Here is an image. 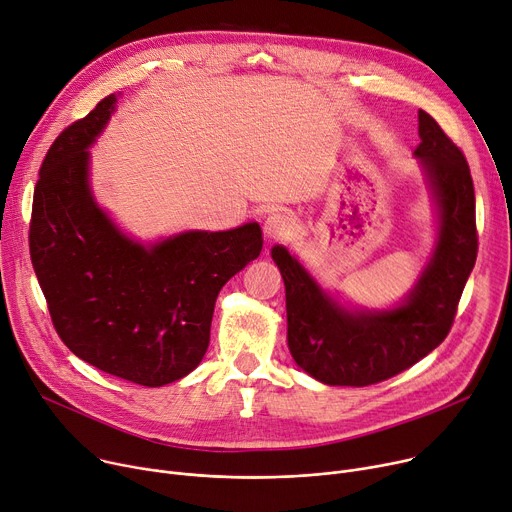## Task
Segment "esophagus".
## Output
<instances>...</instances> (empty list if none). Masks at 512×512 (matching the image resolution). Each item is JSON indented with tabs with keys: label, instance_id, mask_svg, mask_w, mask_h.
I'll list each match as a JSON object with an SVG mask.
<instances>
[{
	"label": "esophagus",
	"instance_id": "esophagus-1",
	"mask_svg": "<svg viewBox=\"0 0 512 512\" xmlns=\"http://www.w3.org/2000/svg\"><path fill=\"white\" fill-rule=\"evenodd\" d=\"M294 230L292 218L284 212H274L269 214L263 222V232L267 238H288Z\"/></svg>",
	"mask_w": 512,
	"mask_h": 512
}]
</instances>
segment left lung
Returning a JSON list of instances; mask_svg holds the SVG:
<instances>
[{"instance_id": "obj_1", "label": "left lung", "mask_w": 512, "mask_h": 512, "mask_svg": "<svg viewBox=\"0 0 512 512\" xmlns=\"http://www.w3.org/2000/svg\"><path fill=\"white\" fill-rule=\"evenodd\" d=\"M418 121L416 156L438 203L440 232L434 257L405 304L389 313L339 309L284 247L271 249L286 286L290 354L325 385H377L445 342L478 257L469 164L426 111Z\"/></svg>"}]
</instances>
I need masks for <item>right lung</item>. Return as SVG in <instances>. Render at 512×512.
Returning <instances> with one entry per match:
<instances>
[{"label": "right lung", "mask_w": 512, "mask_h": 512, "mask_svg": "<svg viewBox=\"0 0 512 512\" xmlns=\"http://www.w3.org/2000/svg\"><path fill=\"white\" fill-rule=\"evenodd\" d=\"M115 94L51 144L32 197L28 245L53 327L78 358L144 387L183 379L206 354L222 286L257 259L261 228L185 232L144 247L98 210L88 146Z\"/></svg>", "instance_id": "right-lung-1"}]
</instances>
